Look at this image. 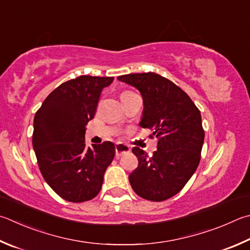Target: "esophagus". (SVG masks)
<instances>
[{
	"label": "esophagus",
	"mask_w": 250,
	"mask_h": 250,
	"mask_svg": "<svg viewBox=\"0 0 250 250\" xmlns=\"http://www.w3.org/2000/svg\"><path fill=\"white\" fill-rule=\"evenodd\" d=\"M115 151H116V155L117 156H121L124 155V154H126L130 152V147L128 145L125 144H122V143H118L116 146H115Z\"/></svg>",
	"instance_id": "obj_1"
}]
</instances>
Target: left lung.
Returning a JSON list of instances; mask_svg holds the SVG:
<instances>
[{
    "mask_svg": "<svg viewBox=\"0 0 250 250\" xmlns=\"http://www.w3.org/2000/svg\"><path fill=\"white\" fill-rule=\"evenodd\" d=\"M118 80L140 90L144 104L140 125L158 139L151 157L138 146L132 148L139 166L129 175L131 187L146 200H167L185 187L200 163L204 141L200 110L179 86L154 72Z\"/></svg>",
    "mask_w": 250,
    "mask_h": 250,
    "instance_id": "left-lung-1",
    "label": "left lung"
}]
</instances>
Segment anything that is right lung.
<instances>
[{
	"instance_id": "obj_1",
	"label": "right lung",
	"mask_w": 250,
	"mask_h": 250,
	"mask_svg": "<svg viewBox=\"0 0 250 250\" xmlns=\"http://www.w3.org/2000/svg\"><path fill=\"white\" fill-rule=\"evenodd\" d=\"M113 78L81 75L52 90L35 115L33 146L43 179L70 202L92 200L115 156L106 141L86 146L85 126L93 119L104 87Z\"/></svg>"
}]
</instances>
